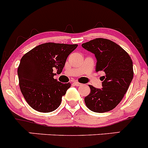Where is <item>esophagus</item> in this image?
<instances>
[{
  "label": "esophagus",
  "instance_id": "obj_1",
  "mask_svg": "<svg viewBox=\"0 0 148 148\" xmlns=\"http://www.w3.org/2000/svg\"><path fill=\"white\" fill-rule=\"evenodd\" d=\"M73 84H74V85H75V86H81L82 85V84H80V83H78V82H76V81H75V82H73Z\"/></svg>",
  "mask_w": 148,
  "mask_h": 148
}]
</instances>
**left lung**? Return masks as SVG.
<instances>
[{
	"label": "left lung",
	"mask_w": 148,
	"mask_h": 148,
	"mask_svg": "<svg viewBox=\"0 0 148 148\" xmlns=\"http://www.w3.org/2000/svg\"><path fill=\"white\" fill-rule=\"evenodd\" d=\"M82 47L97 59L96 71H102V88L89 85L91 92L84 101L87 108L95 112L114 109L122 100L133 79V62L127 52L117 43L105 38H97L83 43Z\"/></svg>",
	"instance_id": "8db88e82"
}]
</instances>
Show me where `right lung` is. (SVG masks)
Returning <instances> with one entry per match:
<instances>
[{
    "mask_svg": "<svg viewBox=\"0 0 148 148\" xmlns=\"http://www.w3.org/2000/svg\"><path fill=\"white\" fill-rule=\"evenodd\" d=\"M77 46L43 43L22 57L17 70L19 87L31 108L41 112H52L59 108L70 84L54 79V70L62 73L67 57Z\"/></svg>",
    "mask_w": 148,
    "mask_h": 148,
    "instance_id": "obj_1",
    "label": "right lung"
}]
</instances>
